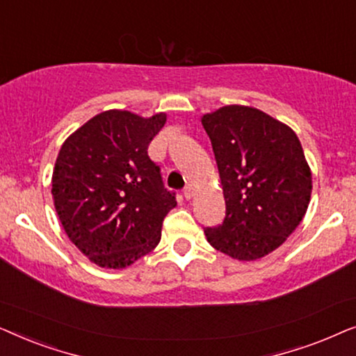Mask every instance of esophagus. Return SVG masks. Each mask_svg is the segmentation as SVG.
I'll use <instances>...</instances> for the list:
<instances>
[{
    "label": "esophagus",
    "instance_id": "obj_1",
    "mask_svg": "<svg viewBox=\"0 0 356 356\" xmlns=\"http://www.w3.org/2000/svg\"><path fill=\"white\" fill-rule=\"evenodd\" d=\"M183 194H184V197L188 199V201H189V199H193V196H194V186H193V184H188V186L183 189Z\"/></svg>",
    "mask_w": 356,
    "mask_h": 356
}]
</instances>
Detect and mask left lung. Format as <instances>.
I'll return each instance as SVG.
<instances>
[{"mask_svg":"<svg viewBox=\"0 0 356 356\" xmlns=\"http://www.w3.org/2000/svg\"><path fill=\"white\" fill-rule=\"evenodd\" d=\"M216 154L225 218L207 241L238 261L261 259L285 243L308 211L313 178L295 131L246 105L201 116Z\"/></svg>","mask_w":356,"mask_h":356,"instance_id":"obj_1","label":"left lung"}]
</instances>
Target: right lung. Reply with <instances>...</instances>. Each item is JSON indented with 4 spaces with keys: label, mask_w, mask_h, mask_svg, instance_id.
<instances>
[{
    "label": "right lung",
    "mask_w": 356,
    "mask_h": 356,
    "mask_svg": "<svg viewBox=\"0 0 356 356\" xmlns=\"http://www.w3.org/2000/svg\"><path fill=\"white\" fill-rule=\"evenodd\" d=\"M167 115L144 118L106 110L76 129L51 177L55 209L66 235L99 267L124 269L159 245L162 222L177 207L160 168L147 155Z\"/></svg>",
    "instance_id": "obj_1"
}]
</instances>
